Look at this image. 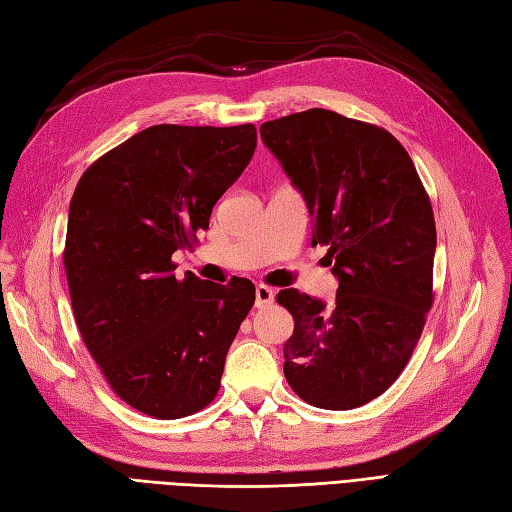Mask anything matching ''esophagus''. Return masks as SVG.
<instances>
[{
    "label": "esophagus",
    "mask_w": 512,
    "mask_h": 512,
    "mask_svg": "<svg viewBox=\"0 0 512 512\" xmlns=\"http://www.w3.org/2000/svg\"><path fill=\"white\" fill-rule=\"evenodd\" d=\"M273 299H276V293H273V289H269V286H265V284L256 286V306L258 308L271 306Z\"/></svg>",
    "instance_id": "34e87169"
}]
</instances>
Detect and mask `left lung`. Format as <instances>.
Returning <instances> with one entry per match:
<instances>
[{
    "mask_svg": "<svg viewBox=\"0 0 512 512\" xmlns=\"http://www.w3.org/2000/svg\"><path fill=\"white\" fill-rule=\"evenodd\" d=\"M260 139L302 193L313 245H328L336 299L280 291L295 319L284 376L304 402L358 408L406 367L432 306L434 215L393 134L310 108L267 121Z\"/></svg>",
    "mask_w": 512,
    "mask_h": 512,
    "instance_id": "1",
    "label": "left lung"
}]
</instances>
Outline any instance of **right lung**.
<instances>
[{
    "label": "right lung",
    "mask_w": 512,
    "mask_h": 512,
    "mask_svg": "<svg viewBox=\"0 0 512 512\" xmlns=\"http://www.w3.org/2000/svg\"><path fill=\"white\" fill-rule=\"evenodd\" d=\"M256 149L252 123L152 126L84 171L71 197L65 271L84 345L123 402L156 419L215 400L254 284L176 278L173 252L208 228Z\"/></svg>",
    "instance_id": "obj_1"
}]
</instances>
